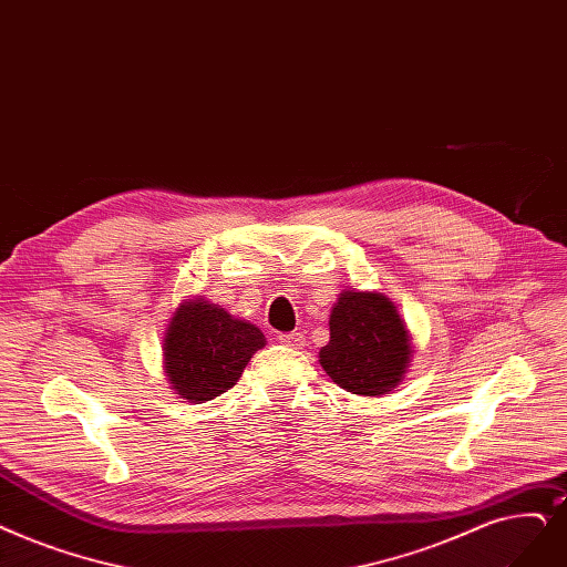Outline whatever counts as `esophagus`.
<instances>
[{
	"label": "esophagus",
	"instance_id": "1",
	"mask_svg": "<svg viewBox=\"0 0 567 567\" xmlns=\"http://www.w3.org/2000/svg\"><path fill=\"white\" fill-rule=\"evenodd\" d=\"M280 342L287 344V348H291V350H303V348H306L303 333H282V336H280Z\"/></svg>",
	"mask_w": 567,
	"mask_h": 567
}]
</instances>
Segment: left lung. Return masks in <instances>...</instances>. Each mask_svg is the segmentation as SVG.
I'll return each instance as SVG.
<instances>
[{"mask_svg":"<svg viewBox=\"0 0 567 567\" xmlns=\"http://www.w3.org/2000/svg\"><path fill=\"white\" fill-rule=\"evenodd\" d=\"M331 338L319 350L327 375L357 396L396 389L412 359V336L396 303L380 291L342 289L329 317Z\"/></svg>","mask_w":567,"mask_h":567,"instance_id":"1","label":"left lung"}]
</instances>
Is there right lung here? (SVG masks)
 Wrapping results in <instances>:
<instances>
[{
	"label": "right lung",
	"instance_id": "right-lung-1",
	"mask_svg": "<svg viewBox=\"0 0 567 567\" xmlns=\"http://www.w3.org/2000/svg\"><path fill=\"white\" fill-rule=\"evenodd\" d=\"M266 344L264 333L223 306L187 297L164 331V373L187 403H206L231 389Z\"/></svg>",
	"mask_w": 567,
	"mask_h": 567
}]
</instances>
